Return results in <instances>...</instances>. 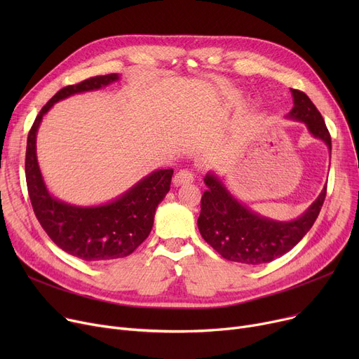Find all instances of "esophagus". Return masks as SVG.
I'll return each instance as SVG.
<instances>
[{
    "instance_id": "1",
    "label": "esophagus",
    "mask_w": 359,
    "mask_h": 359,
    "mask_svg": "<svg viewBox=\"0 0 359 359\" xmlns=\"http://www.w3.org/2000/svg\"><path fill=\"white\" fill-rule=\"evenodd\" d=\"M194 180H195L194 173L189 172V170H180V172L176 173L175 177H173V183H175L176 186L189 184V183H192Z\"/></svg>"
}]
</instances>
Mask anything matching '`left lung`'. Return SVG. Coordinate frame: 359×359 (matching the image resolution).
I'll return each instance as SVG.
<instances>
[{"mask_svg": "<svg viewBox=\"0 0 359 359\" xmlns=\"http://www.w3.org/2000/svg\"><path fill=\"white\" fill-rule=\"evenodd\" d=\"M291 93L294 107L288 116L304 122L311 135L325 141L332 151L329 129L314 103L304 91L292 88ZM203 182L208 191L203 192L201 199L198 218L201 236L224 259L244 265L268 263L290 252L313 227L327 191L325 186L322 194L299 218L280 222L252 212L227 191L215 175H206Z\"/></svg>", "mask_w": 359, "mask_h": 359, "instance_id": "8db88e82", "label": "left lung"}]
</instances>
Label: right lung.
Instances as JSON below:
<instances>
[{
    "instance_id": "right-lung-1",
    "label": "right lung",
    "mask_w": 359,
    "mask_h": 359,
    "mask_svg": "<svg viewBox=\"0 0 359 359\" xmlns=\"http://www.w3.org/2000/svg\"><path fill=\"white\" fill-rule=\"evenodd\" d=\"M118 79V74L96 75L61 88L42 107L27 135L25 170L34 215L56 246L87 262L126 257L137 250L153 229L156 208L170 191L173 168L153 172L110 203L74 206L49 195L36 158V132L56 102L77 93L99 90Z\"/></svg>"
}]
</instances>
